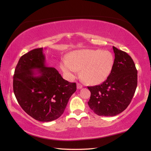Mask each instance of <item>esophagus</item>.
I'll use <instances>...</instances> for the list:
<instances>
[{
	"label": "esophagus",
	"mask_w": 151,
	"mask_h": 151,
	"mask_svg": "<svg viewBox=\"0 0 151 151\" xmlns=\"http://www.w3.org/2000/svg\"><path fill=\"white\" fill-rule=\"evenodd\" d=\"M76 87H77V89H80L82 88V85L81 84H79V83H77V84H76Z\"/></svg>",
	"instance_id": "34e87169"
}]
</instances>
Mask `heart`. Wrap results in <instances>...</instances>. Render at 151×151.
Returning a JSON list of instances; mask_svg holds the SVG:
<instances>
[{"label": "heart", "instance_id": "obj_1", "mask_svg": "<svg viewBox=\"0 0 151 151\" xmlns=\"http://www.w3.org/2000/svg\"><path fill=\"white\" fill-rule=\"evenodd\" d=\"M114 63L112 54L108 50L84 49L73 51L60 63L64 73L73 78L81 70L82 79L89 84L104 82L110 75Z\"/></svg>", "mask_w": 151, "mask_h": 151}]
</instances>
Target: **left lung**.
<instances>
[{"instance_id": "left-lung-1", "label": "left lung", "mask_w": 151, "mask_h": 151, "mask_svg": "<svg viewBox=\"0 0 151 151\" xmlns=\"http://www.w3.org/2000/svg\"><path fill=\"white\" fill-rule=\"evenodd\" d=\"M115 59L110 75L101 85L88 87L91 97L88 104L100 116H115L130 103L137 84V72L127 52L113 47Z\"/></svg>"}]
</instances>
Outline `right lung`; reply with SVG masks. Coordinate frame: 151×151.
<instances>
[{"label": "right lung", "mask_w": 151, "mask_h": 151, "mask_svg": "<svg viewBox=\"0 0 151 151\" xmlns=\"http://www.w3.org/2000/svg\"><path fill=\"white\" fill-rule=\"evenodd\" d=\"M43 48L22 56L15 67L13 88L18 103L27 114L49 122L63 113L76 83L64 80L54 67H47Z\"/></svg>", "instance_id": "obj_1"}]
</instances>
